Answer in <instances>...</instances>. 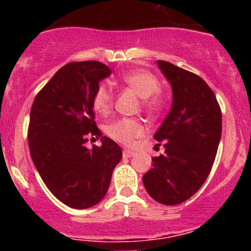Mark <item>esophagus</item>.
<instances>
[{
    "mask_svg": "<svg viewBox=\"0 0 251 251\" xmlns=\"http://www.w3.org/2000/svg\"><path fill=\"white\" fill-rule=\"evenodd\" d=\"M136 154V153L133 152V151L130 150H124L123 151V157H127V158H130V157H133Z\"/></svg>",
    "mask_w": 251,
    "mask_h": 251,
    "instance_id": "esophagus-1",
    "label": "esophagus"
}]
</instances>
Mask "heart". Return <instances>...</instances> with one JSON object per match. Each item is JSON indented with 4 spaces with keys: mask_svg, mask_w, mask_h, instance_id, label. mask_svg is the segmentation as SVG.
I'll list each match as a JSON object with an SVG mask.
<instances>
[{
    "mask_svg": "<svg viewBox=\"0 0 251 251\" xmlns=\"http://www.w3.org/2000/svg\"><path fill=\"white\" fill-rule=\"evenodd\" d=\"M121 81L129 89L143 98L142 106L150 113H157L161 110L163 99L158 94L159 81L152 73L142 69H136L124 73L121 76ZM113 105V92L105 84L99 85L93 97V108L99 114H108ZM106 136L113 141L122 145H130L138 137L145 134V127L137 119L121 118L108 123L104 128Z\"/></svg>",
    "mask_w": 251,
    "mask_h": 251,
    "instance_id": "1",
    "label": "heart"
}]
</instances>
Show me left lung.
Wrapping results in <instances>:
<instances>
[{"mask_svg":"<svg viewBox=\"0 0 251 251\" xmlns=\"http://www.w3.org/2000/svg\"><path fill=\"white\" fill-rule=\"evenodd\" d=\"M157 64L171 83L174 101L153 136L165 153L152 157L143 183L157 202L178 205L200 190L211 171L223 129L221 109L202 77L168 61Z\"/></svg>","mask_w":251,"mask_h":251,"instance_id":"obj_1","label":"left lung"}]
</instances>
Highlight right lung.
Here are the masks:
<instances>
[{
  "label": "right lung",
  "instance_id": "1",
  "mask_svg": "<svg viewBox=\"0 0 251 251\" xmlns=\"http://www.w3.org/2000/svg\"><path fill=\"white\" fill-rule=\"evenodd\" d=\"M99 61H74L59 69L37 93L31 106L30 154L46 187L65 205L88 208L105 196L122 150L103 136L101 146L88 150L92 136H101L93 112L99 83L110 75Z\"/></svg>",
  "mask_w": 251,
  "mask_h": 251
}]
</instances>
